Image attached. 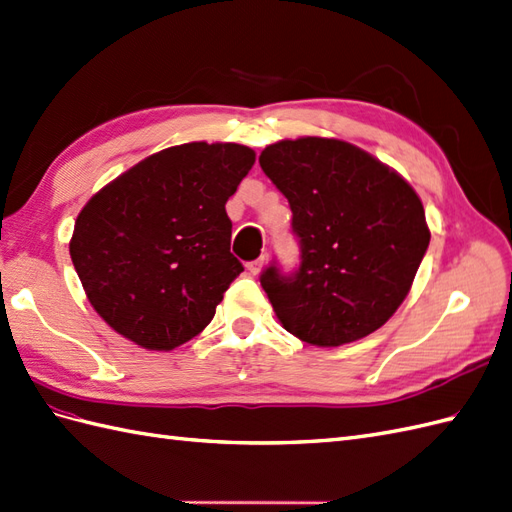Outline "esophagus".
I'll return each instance as SVG.
<instances>
[{
    "instance_id": "1",
    "label": "esophagus",
    "mask_w": 512,
    "mask_h": 512,
    "mask_svg": "<svg viewBox=\"0 0 512 512\" xmlns=\"http://www.w3.org/2000/svg\"><path fill=\"white\" fill-rule=\"evenodd\" d=\"M263 265H265V258H256V260H249L245 267L252 276H256V273H260V269H263Z\"/></svg>"
}]
</instances>
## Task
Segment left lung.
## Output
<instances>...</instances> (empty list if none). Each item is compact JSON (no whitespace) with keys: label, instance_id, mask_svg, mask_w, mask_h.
<instances>
[{"label":"left lung","instance_id":"8db88e82","mask_svg":"<svg viewBox=\"0 0 512 512\" xmlns=\"http://www.w3.org/2000/svg\"><path fill=\"white\" fill-rule=\"evenodd\" d=\"M289 199L302 263L260 284L282 328L317 347L376 332L406 299L430 243L419 195L400 173L339 139L302 136L258 158Z\"/></svg>","mask_w":512,"mask_h":512}]
</instances>
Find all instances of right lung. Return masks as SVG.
<instances>
[{
    "mask_svg": "<svg viewBox=\"0 0 512 512\" xmlns=\"http://www.w3.org/2000/svg\"><path fill=\"white\" fill-rule=\"evenodd\" d=\"M256 160L239 143H184L141 160L80 210L69 254L91 306L128 341L176 350L215 317L243 265L226 202Z\"/></svg>",
    "mask_w": 512,
    "mask_h": 512,
    "instance_id": "right-lung-1",
    "label": "right lung"
}]
</instances>
